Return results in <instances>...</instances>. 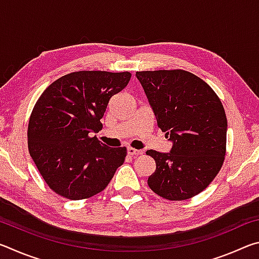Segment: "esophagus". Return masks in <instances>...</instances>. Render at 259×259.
<instances>
[{"label":"esophagus","mask_w":259,"mask_h":259,"mask_svg":"<svg viewBox=\"0 0 259 259\" xmlns=\"http://www.w3.org/2000/svg\"><path fill=\"white\" fill-rule=\"evenodd\" d=\"M126 152H128V154H129V155H131V156H135V155H142V154H143V151L135 150V148H133V147H128V150H126Z\"/></svg>","instance_id":"1"}]
</instances>
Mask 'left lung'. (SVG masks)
Here are the masks:
<instances>
[{
    "label": "left lung",
    "mask_w": 259,
    "mask_h": 259,
    "mask_svg": "<svg viewBox=\"0 0 259 259\" xmlns=\"http://www.w3.org/2000/svg\"><path fill=\"white\" fill-rule=\"evenodd\" d=\"M157 126L174 143L170 153L150 150L156 169L151 190L170 201L191 199L209 186L226 154L227 119L217 94L183 69L137 72Z\"/></svg>",
    "instance_id": "obj_1"
}]
</instances>
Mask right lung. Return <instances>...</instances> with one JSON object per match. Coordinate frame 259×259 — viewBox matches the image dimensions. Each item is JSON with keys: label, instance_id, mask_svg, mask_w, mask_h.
<instances>
[{"label": "right lung", "instance_id": "add662e5", "mask_svg": "<svg viewBox=\"0 0 259 259\" xmlns=\"http://www.w3.org/2000/svg\"><path fill=\"white\" fill-rule=\"evenodd\" d=\"M130 78V72H73L52 82L37 99L28 121V151L56 194L89 199L104 191L123 164L125 147H107L91 134L103 129L100 119L109 99Z\"/></svg>", "mask_w": 259, "mask_h": 259}]
</instances>
